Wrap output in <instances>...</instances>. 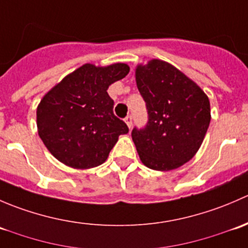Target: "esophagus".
I'll return each instance as SVG.
<instances>
[{
    "mask_svg": "<svg viewBox=\"0 0 248 248\" xmlns=\"http://www.w3.org/2000/svg\"><path fill=\"white\" fill-rule=\"evenodd\" d=\"M124 122L127 124L128 128H131V127H132V116H131V115H127V116L124 117Z\"/></svg>",
    "mask_w": 248,
    "mask_h": 248,
    "instance_id": "obj_1",
    "label": "esophagus"
}]
</instances>
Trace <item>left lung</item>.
I'll return each instance as SVG.
<instances>
[{
	"label": "left lung",
	"instance_id": "left-lung-1",
	"mask_svg": "<svg viewBox=\"0 0 248 248\" xmlns=\"http://www.w3.org/2000/svg\"><path fill=\"white\" fill-rule=\"evenodd\" d=\"M147 122L134 127L132 139L142 163L154 170H171L192 159L210 120V102L194 81L171 64L151 60L136 71Z\"/></svg>",
	"mask_w": 248,
	"mask_h": 248
}]
</instances>
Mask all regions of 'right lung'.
<instances>
[{"instance_id": "add662e5", "label": "right lung", "mask_w": 248, "mask_h": 248, "mask_svg": "<svg viewBox=\"0 0 248 248\" xmlns=\"http://www.w3.org/2000/svg\"><path fill=\"white\" fill-rule=\"evenodd\" d=\"M128 72L124 63H87L47 92L37 108V127L52 156L76 169L106 162L119 136L128 133L127 124L114 115L107 90Z\"/></svg>"}]
</instances>
